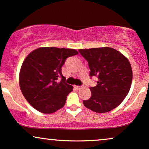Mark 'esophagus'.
Instances as JSON below:
<instances>
[{"instance_id": "1", "label": "esophagus", "mask_w": 149, "mask_h": 149, "mask_svg": "<svg viewBox=\"0 0 149 149\" xmlns=\"http://www.w3.org/2000/svg\"><path fill=\"white\" fill-rule=\"evenodd\" d=\"M74 88L76 89V90H79V89L81 88V86H80V85H74Z\"/></svg>"}]
</instances>
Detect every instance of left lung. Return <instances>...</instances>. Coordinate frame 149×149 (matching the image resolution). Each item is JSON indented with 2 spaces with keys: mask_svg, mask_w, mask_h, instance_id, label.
I'll return each instance as SVG.
<instances>
[{
  "mask_svg": "<svg viewBox=\"0 0 149 149\" xmlns=\"http://www.w3.org/2000/svg\"><path fill=\"white\" fill-rule=\"evenodd\" d=\"M86 59L90 77H97V85L90 87L92 95L83 104L93 111L109 112L120 104L127 96L132 80L130 61L123 54L111 47L80 49Z\"/></svg>",
  "mask_w": 149,
  "mask_h": 149,
  "instance_id": "obj_1",
  "label": "left lung"
}]
</instances>
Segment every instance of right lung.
I'll use <instances>...</instances> for the list:
<instances>
[{
  "mask_svg": "<svg viewBox=\"0 0 149 149\" xmlns=\"http://www.w3.org/2000/svg\"><path fill=\"white\" fill-rule=\"evenodd\" d=\"M78 53L73 49L40 47L26 57L20 70L19 85L34 109L52 113L64 107L73 86L65 82L61 67L68 57Z\"/></svg>",
  "mask_w": 149,
  "mask_h": 149,
  "instance_id": "add662e5",
  "label": "right lung"
}]
</instances>
